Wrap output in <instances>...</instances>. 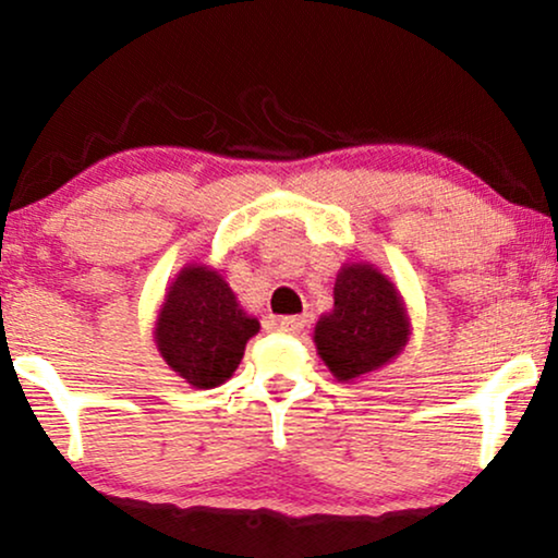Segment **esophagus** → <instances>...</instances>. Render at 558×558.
I'll use <instances>...</instances> for the list:
<instances>
[{"label":"esophagus","instance_id":"1","mask_svg":"<svg viewBox=\"0 0 558 558\" xmlns=\"http://www.w3.org/2000/svg\"><path fill=\"white\" fill-rule=\"evenodd\" d=\"M272 326L278 331H283V333H301L303 326H306V322H303L301 316H283V318H275Z\"/></svg>","mask_w":558,"mask_h":558}]
</instances>
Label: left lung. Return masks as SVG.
Segmentation results:
<instances>
[{
  "label": "left lung",
  "mask_w": 558,
  "mask_h": 558,
  "mask_svg": "<svg viewBox=\"0 0 558 558\" xmlns=\"http://www.w3.org/2000/svg\"><path fill=\"white\" fill-rule=\"evenodd\" d=\"M411 339V318L396 283L369 263H344L333 283V308L316 322L314 344L339 383L390 365Z\"/></svg>",
  "instance_id": "obj_1"
}]
</instances>
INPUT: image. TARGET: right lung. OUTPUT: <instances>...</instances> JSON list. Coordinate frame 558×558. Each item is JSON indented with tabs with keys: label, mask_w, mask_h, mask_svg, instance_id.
Returning <instances> with one entry per match:
<instances>
[{
	"label": "right lung",
	"mask_w": 558,
	"mask_h": 558,
	"mask_svg": "<svg viewBox=\"0 0 558 558\" xmlns=\"http://www.w3.org/2000/svg\"><path fill=\"white\" fill-rule=\"evenodd\" d=\"M259 322L244 311L225 275L209 265L181 267L155 318L153 341L191 388H219L240 367Z\"/></svg>",
	"instance_id": "right-lung-1"
}]
</instances>
